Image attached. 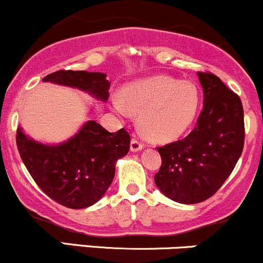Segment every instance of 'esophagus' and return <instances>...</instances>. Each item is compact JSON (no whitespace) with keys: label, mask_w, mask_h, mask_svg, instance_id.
Returning a JSON list of instances; mask_svg holds the SVG:
<instances>
[{"label":"esophagus","mask_w":263,"mask_h":263,"mask_svg":"<svg viewBox=\"0 0 263 263\" xmlns=\"http://www.w3.org/2000/svg\"><path fill=\"white\" fill-rule=\"evenodd\" d=\"M143 143H142L141 141H138L137 138H132L131 140V151L132 152H138V151H141L143 148Z\"/></svg>","instance_id":"1"}]
</instances>
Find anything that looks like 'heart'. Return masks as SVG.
I'll use <instances>...</instances> for the list:
<instances>
[{"label": "heart", "instance_id": "1", "mask_svg": "<svg viewBox=\"0 0 263 263\" xmlns=\"http://www.w3.org/2000/svg\"><path fill=\"white\" fill-rule=\"evenodd\" d=\"M199 102V91L192 81L157 75L126 85L122 96H114L112 106L120 115L140 114L143 135L152 141L168 142L192 126Z\"/></svg>", "mask_w": 263, "mask_h": 263}]
</instances>
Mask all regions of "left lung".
<instances>
[{
    "label": "left lung",
    "mask_w": 263,
    "mask_h": 263,
    "mask_svg": "<svg viewBox=\"0 0 263 263\" xmlns=\"http://www.w3.org/2000/svg\"><path fill=\"white\" fill-rule=\"evenodd\" d=\"M204 92L197 125L183 140L158 147L162 165L155 183L177 203L197 204L213 197L240 158L245 141L242 102L211 73L198 71Z\"/></svg>",
    "instance_id": "1"
}]
</instances>
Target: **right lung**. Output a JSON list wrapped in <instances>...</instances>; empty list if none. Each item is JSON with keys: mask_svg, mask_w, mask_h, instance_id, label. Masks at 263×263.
Here are the masks:
<instances>
[{"mask_svg": "<svg viewBox=\"0 0 263 263\" xmlns=\"http://www.w3.org/2000/svg\"><path fill=\"white\" fill-rule=\"evenodd\" d=\"M43 81L89 92L107 101L106 74L58 70ZM17 147L34 182L54 201L70 209L91 206L104 197L115 177L117 159L127 155L129 134L125 128L108 132L96 121H87L77 135L60 144H43L17 129Z\"/></svg>", "mask_w": 263, "mask_h": 263, "instance_id": "add662e5", "label": "right lung"}]
</instances>
